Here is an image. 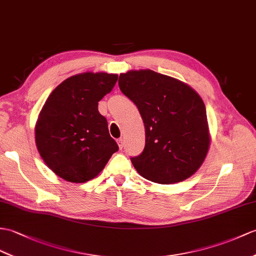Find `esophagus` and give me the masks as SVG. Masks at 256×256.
Returning a JSON list of instances; mask_svg holds the SVG:
<instances>
[{
	"mask_svg": "<svg viewBox=\"0 0 256 256\" xmlns=\"http://www.w3.org/2000/svg\"><path fill=\"white\" fill-rule=\"evenodd\" d=\"M116 142H118V147H120V150H122L123 146H124V142H123V140H122V138H118Z\"/></svg>",
	"mask_w": 256,
	"mask_h": 256,
	"instance_id": "esophagus-1",
	"label": "esophagus"
}]
</instances>
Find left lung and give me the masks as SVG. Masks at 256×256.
Returning <instances> with one entry per match:
<instances>
[{"label": "left lung", "instance_id": "left-lung-1", "mask_svg": "<svg viewBox=\"0 0 256 256\" xmlns=\"http://www.w3.org/2000/svg\"><path fill=\"white\" fill-rule=\"evenodd\" d=\"M118 87L138 106L145 124L144 150L130 157L136 171L160 184L191 176L210 147L206 109L198 92L152 70L121 74Z\"/></svg>", "mask_w": 256, "mask_h": 256}]
</instances>
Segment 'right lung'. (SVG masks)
<instances>
[{"label":"right lung","mask_w":256,"mask_h":256,"mask_svg":"<svg viewBox=\"0 0 256 256\" xmlns=\"http://www.w3.org/2000/svg\"><path fill=\"white\" fill-rule=\"evenodd\" d=\"M118 75L84 73L70 77L51 92L36 126L38 152L56 174L82 183L94 179L118 150L98 102Z\"/></svg>","instance_id":"add662e5"}]
</instances>
